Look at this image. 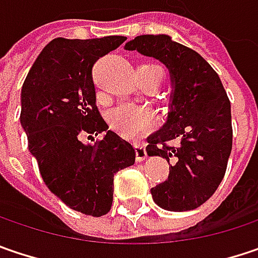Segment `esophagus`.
Returning <instances> with one entry per match:
<instances>
[{
    "label": "esophagus",
    "mask_w": 258,
    "mask_h": 258,
    "mask_svg": "<svg viewBox=\"0 0 258 258\" xmlns=\"http://www.w3.org/2000/svg\"><path fill=\"white\" fill-rule=\"evenodd\" d=\"M134 149H136V159L139 162H143L147 158V152H146V147L143 143H136L134 144Z\"/></svg>",
    "instance_id": "esophagus-1"
}]
</instances>
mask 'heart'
Wrapping results in <instances>:
<instances>
[{
	"instance_id": "1",
	"label": "heart",
	"mask_w": 258,
	"mask_h": 258,
	"mask_svg": "<svg viewBox=\"0 0 258 258\" xmlns=\"http://www.w3.org/2000/svg\"><path fill=\"white\" fill-rule=\"evenodd\" d=\"M111 128L125 139H137L147 133L155 124V115L144 106L119 103L108 114Z\"/></svg>"
}]
</instances>
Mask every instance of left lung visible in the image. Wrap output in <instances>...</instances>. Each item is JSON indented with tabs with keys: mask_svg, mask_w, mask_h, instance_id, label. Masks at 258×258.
I'll return each instance as SVG.
<instances>
[{
	"mask_svg": "<svg viewBox=\"0 0 258 258\" xmlns=\"http://www.w3.org/2000/svg\"><path fill=\"white\" fill-rule=\"evenodd\" d=\"M124 49L159 59L169 70L166 122L147 137L149 156L171 162L165 182L150 189L169 212H187L207 202L223 179L232 150L231 103L219 76L205 58L168 35H142Z\"/></svg>",
	"mask_w": 258,
	"mask_h": 258,
	"instance_id": "obj_1",
	"label": "left lung"
}]
</instances>
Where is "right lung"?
I'll list each match as a JSON object with an SVG mask.
<instances>
[{
    "label": "right lung",
    "mask_w": 258,
    "mask_h": 258,
    "mask_svg": "<svg viewBox=\"0 0 258 258\" xmlns=\"http://www.w3.org/2000/svg\"><path fill=\"white\" fill-rule=\"evenodd\" d=\"M125 39H53L22 87L20 122L43 182L70 209L95 218L111 210L114 175L136 160L133 146L99 114L92 79L93 64ZM103 131L95 145L80 139Z\"/></svg>",
    "instance_id": "add662e5"
}]
</instances>
